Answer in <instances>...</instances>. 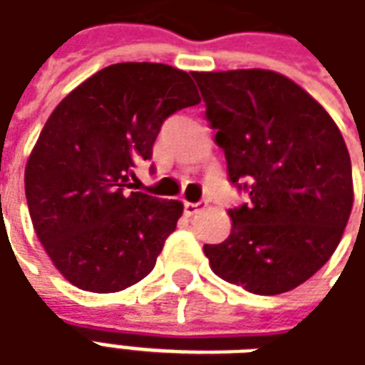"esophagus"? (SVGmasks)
Instances as JSON below:
<instances>
[{
    "label": "esophagus",
    "mask_w": 365,
    "mask_h": 365,
    "mask_svg": "<svg viewBox=\"0 0 365 365\" xmlns=\"http://www.w3.org/2000/svg\"><path fill=\"white\" fill-rule=\"evenodd\" d=\"M204 206H206V202H185V214L187 216H195V214L202 210Z\"/></svg>",
    "instance_id": "obj_1"
}]
</instances>
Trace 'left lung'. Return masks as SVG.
Returning a JSON list of instances; mask_svg holds the SVG:
<instances>
[{
	"mask_svg": "<svg viewBox=\"0 0 365 365\" xmlns=\"http://www.w3.org/2000/svg\"><path fill=\"white\" fill-rule=\"evenodd\" d=\"M192 78L230 180L250 195L228 210L230 236L206 244L204 253L232 285L287 293L330 259L350 218L352 163L342 133L312 96L277 72H192Z\"/></svg>",
	"mask_w": 365,
	"mask_h": 365,
	"instance_id": "8db88e82",
	"label": "left lung"
}]
</instances>
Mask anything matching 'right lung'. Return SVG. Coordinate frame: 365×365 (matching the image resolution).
<instances>
[{"label":"right lung","instance_id":"add662e5","mask_svg":"<svg viewBox=\"0 0 365 365\" xmlns=\"http://www.w3.org/2000/svg\"><path fill=\"white\" fill-rule=\"evenodd\" d=\"M200 96L187 72L159 63L106 66L54 108L25 167L37 237L54 267L90 293L147 277L182 214L178 200L133 192L163 121Z\"/></svg>","mask_w":365,"mask_h":365}]
</instances>
